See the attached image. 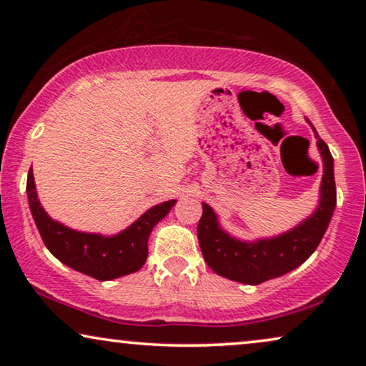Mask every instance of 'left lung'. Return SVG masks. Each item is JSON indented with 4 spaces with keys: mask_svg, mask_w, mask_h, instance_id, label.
<instances>
[{
    "mask_svg": "<svg viewBox=\"0 0 366 366\" xmlns=\"http://www.w3.org/2000/svg\"><path fill=\"white\" fill-rule=\"evenodd\" d=\"M307 122L317 138V147L323 162V177L318 207L302 223L277 237L244 242L224 232L214 209L209 204L202 203L203 214L197 229L199 248L204 262L219 277L238 283L259 285L298 268L318 248L337 207V187L333 157L328 144L318 137L308 118Z\"/></svg>",
    "mask_w": 366,
    "mask_h": 366,
    "instance_id": "obj_1",
    "label": "left lung"
}]
</instances>
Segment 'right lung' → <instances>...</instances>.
Listing matches in <instances>:
<instances>
[{
    "label": "right lung",
    "instance_id": "add662e5",
    "mask_svg": "<svg viewBox=\"0 0 366 366\" xmlns=\"http://www.w3.org/2000/svg\"><path fill=\"white\" fill-rule=\"evenodd\" d=\"M26 193L34 223L53 257L99 282L124 277L143 267L148 258V238L152 229L177 203V199H168L154 204L123 232L104 237L99 233L78 232L49 217L38 199L33 168L28 173Z\"/></svg>",
    "mask_w": 366,
    "mask_h": 366
}]
</instances>
